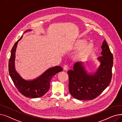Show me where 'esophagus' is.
Returning a JSON list of instances; mask_svg holds the SVG:
<instances>
[{"mask_svg": "<svg viewBox=\"0 0 122 122\" xmlns=\"http://www.w3.org/2000/svg\"><path fill=\"white\" fill-rule=\"evenodd\" d=\"M63 69H64V70H67L68 69V66L67 65H64V67H63Z\"/></svg>", "mask_w": 122, "mask_h": 122, "instance_id": "esophagus-1", "label": "esophagus"}]
</instances>
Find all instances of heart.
Listing matches in <instances>:
<instances>
[{
	"instance_id": "b5f03b06",
	"label": "heart",
	"mask_w": 122,
	"mask_h": 122,
	"mask_svg": "<svg viewBox=\"0 0 122 122\" xmlns=\"http://www.w3.org/2000/svg\"><path fill=\"white\" fill-rule=\"evenodd\" d=\"M86 40L80 39L70 44L69 46V48L71 50H79L76 55L77 59L80 60L86 59L93 52L94 49L93 43L90 42L86 43Z\"/></svg>"
}]
</instances>
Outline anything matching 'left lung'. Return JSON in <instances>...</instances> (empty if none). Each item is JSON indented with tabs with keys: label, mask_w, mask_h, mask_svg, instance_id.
I'll use <instances>...</instances> for the list:
<instances>
[{
	"label": "left lung",
	"mask_w": 122,
	"mask_h": 122,
	"mask_svg": "<svg viewBox=\"0 0 122 122\" xmlns=\"http://www.w3.org/2000/svg\"><path fill=\"white\" fill-rule=\"evenodd\" d=\"M101 49V56L98 57L100 66L94 75L87 74L81 62L75 63L74 70L68 71L69 90L75 98L92 100L109 85L112 76L113 56L105 40Z\"/></svg>",
	"instance_id": "8db88e82"
}]
</instances>
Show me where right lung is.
I'll return each instance as SVG.
<instances>
[{
  "label": "right lung",
  "instance_id": "1",
  "mask_svg": "<svg viewBox=\"0 0 122 122\" xmlns=\"http://www.w3.org/2000/svg\"><path fill=\"white\" fill-rule=\"evenodd\" d=\"M22 36L14 44L11 49L8 64L9 75L18 91L25 97L32 98L41 97L49 90L50 82L52 76L62 71L63 68L58 66L51 68L40 77L33 81H28L23 79L15 71L14 67L16 49L18 41L21 39Z\"/></svg>",
  "mask_w": 122,
  "mask_h": 122
}]
</instances>
